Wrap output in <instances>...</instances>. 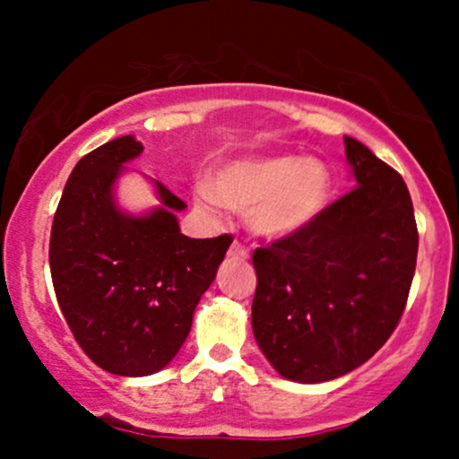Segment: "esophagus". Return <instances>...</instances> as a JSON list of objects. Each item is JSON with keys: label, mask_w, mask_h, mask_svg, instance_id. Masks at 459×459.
<instances>
[{"label": "esophagus", "mask_w": 459, "mask_h": 459, "mask_svg": "<svg viewBox=\"0 0 459 459\" xmlns=\"http://www.w3.org/2000/svg\"><path fill=\"white\" fill-rule=\"evenodd\" d=\"M229 256H230V259L244 261V259H247V247L241 244L239 239H235L233 244H230V247H229Z\"/></svg>", "instance_id": "34e87169"}]
</instances>
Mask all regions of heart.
<instances>
[{"instance_id":"b5f03b06","label":"heart","mask_w":459,"mask_h":459,"mask_svg":"<svg viewBox=\"0 0 459 459\" xmlns=\"http://www.w3.org/2000/svg\"><path fill=\"white\" fill-rule=\"evenodd\" d=\"M194 196L207 209H220L224 203L247 212L255 233L284 237L313 222L325 207L330 172L317 160L293 155L239 160L220 168L213 183L200 181Z\"/></svg>"}]
</instances>
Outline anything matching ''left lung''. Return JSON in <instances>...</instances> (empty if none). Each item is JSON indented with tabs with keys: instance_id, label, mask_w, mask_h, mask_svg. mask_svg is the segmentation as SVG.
Listing matches in <instances>:
<instances>
[{
	"instance_id": "left-lung-1",
	"label": "left lung",
	"mask_w": 459,
	"mask_h": 459,
	"mask_svg": "<svg viewBox=\"0 0 459 459\" xmlns=\"http://www.w3.org/2000/svg\"><path fill=\"white\" fill-rule=\"evenodd\" d=\"M356 187L313 222L256 247L252 330L272 367L302 384L360 367L402 319L419 230L405 181L345 135Z\"/></svg>"
}]
</instances>
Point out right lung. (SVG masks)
I'll list each match as a JSON object with an SVG mask.
<instances>
[{
  "mask_svg": "<svg viewBox=\"0 0 459 459\" xmlns=\"http://www.w3.org/2000/svg\"><path fill=\"white\" fill-rule=\"evenodd\" d=\"M142 149L123 135L83 155L49 239L51 281L73 336L94 365L127 377L151 376L177 356L233 241L181 235L175 212L186 203L160 181L163 209L144 218L116 209V177Z\"/></svg>",
  "mask_w": 459,
  "mask_h": 459,
  "instance_id": "1",
  "label": "right lung"
}]
</instances>
